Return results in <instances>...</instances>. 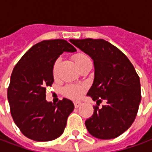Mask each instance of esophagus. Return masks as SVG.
I'll return each mask as SVG.
<instances>
[{
    "label": "esophagus",
    "mask_w": 152,
    "mask_h": 152,
    "mask_svg": "<svg viewBox=\"0 0 152 152\" xmlns=\"http://www.w3.org/2000/svg\"><path fill=\"white\" fill-rule=\"evenodd\" d=\"M74 104H75V108H78L82 105V102H74Z\"/></svg>",
    "instance_id": "1"
}]
</instances>
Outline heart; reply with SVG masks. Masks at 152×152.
<instances>
[{
    "instance_id": "b5f03b06",
    "label": "heart",
    "mask_w": 152,
    "mask_h": 152,
    "mask_svg": "<svg viewBox=\"0 0 152 152\" xmlns=\"http://www.w3.org/2000/svg\"><path fill=\"white\" fill-rule=\"evenodd\" d=\"M74 58H75V61L76 64L77 65L78 67H81L85 63H86L88 61H90L89 58L85 54H82V53H77L74 56ZM60 63V58H57L55 60V63L53 65L52 68V73L54 77H56L58 74V66H59ZM85 89H86V87L84 86H81V85H68L64 88L63 89V92L65 94L66 96H67L68 97L70 98H72V99H77L82 96V94H84Z\"/></svg>"
}]
</instances>
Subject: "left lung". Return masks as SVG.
I'll return each instance as SVG.
<instances>
[{"label":"left lung","instance_id":"1","mask_svg":"<svg viewBox=\"0 0 152 152\" xmlns=\"http://www.w3.org/2000/svg\"><path fill=\"white\" fill-rule=\"evenodd\" d=\"M89 55L94 64V80L87 96L99 105L85 124L93 136L110 140L121 136L135 121L141 101L140 82L126 55L102 39H70Z\"/></svg>","mask_w":152,"mask_h":152}]
</instances>
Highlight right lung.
Segmentation results:
<instances>
[{
    "label": "right lung",
    "instance_id": "1",
    "mask_svg": "<svg viewBox=\"0 0 152 152\" xmlns=\"http://www.w3.org/2000/svg\"><path fill=\"white\" fill-rule=\"evenodd\" d=\"M75 52L64 39L43 40L32 46L15 66L8 88L11 115L28 138L39 142L55 140L64 132L73 102L63 98L57 104L46 100V88L54 82L52 68L63 52Z\"/></svg>",
    "mask_w": 152,
    "mask_h": 152
}]
</instances>
